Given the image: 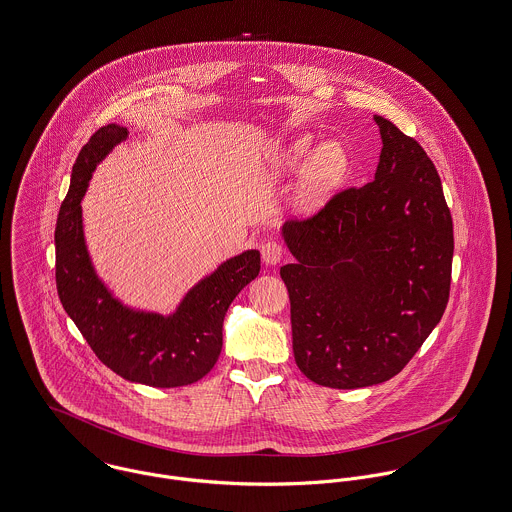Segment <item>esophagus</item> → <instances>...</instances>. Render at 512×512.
<instances>
[{
	"label": "esophagus",
	"instance_id": "34e87169",
	"mask_svg": "<svg viewBox=\"0 0 512 512\" xmlns=\"http://www.w3.org/2000/svg\"><path fill=\"white\" fill-rule=\"evenodd\" d=\"M282 253H284V249H282V245H280V243H276V241H265V243L261 245V257H263V263H265V265H269V267H275V265L280 263Z\"/></svg>",
	"mask_w": 512,
	"mask_h": 512
}]
</instances>
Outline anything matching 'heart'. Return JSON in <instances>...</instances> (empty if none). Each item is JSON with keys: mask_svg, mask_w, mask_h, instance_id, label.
Segmentation results:
<instances>
[{"mask_svg": "<svg viewBox=\"0 0 512 512\" xmlns=\"http://www.w3.org/2000/svg\"><path fill=\"white\" fill-rule=\"evenodd\" d=\"M312 144L310 136H300L280 154L282 171H294L306 161L294 191V204L300 210H310L329 197L349 169V158L341 144L323 142L315 150Z\"/></svg>", "mask_w": 512, "mask_h": 512, "instance_id": "obj_1", "label": "heart"}]
</instances>
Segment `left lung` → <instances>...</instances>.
<instances>
[{
	"instance_id": "left-lung-1",
	"label": "left lung",
	"mask_w": 512,
	"mask_h": 512,
	"mask_svg": "<svg viewBox=\"0 0 512 512\" xmlns=\"http://www.w3.org/2000/svg\"><path fill=\"white\" fill-rule=\"evenodd\" d=\"M382 152L374 181L286 222L298 368L319 386L388 382L438 325L450 294L454 234L442 183L425 150L374 115Z\"/></svg>"
}]
</instances>
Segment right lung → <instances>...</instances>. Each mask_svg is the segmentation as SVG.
Returning a JSON list of instances; mask_svg holds the SVG:
<instances>
[{
  "label": "right lung",
  "mask_w": 512,
  "mask_h": 512,
  "mask_svg": "<svg viewBox=\"0 0 512 512\" xmlns=\"http://www.w3.org/2000/svg\"><path fill=\"white\" fill-rule=\"evenodd\" d=\"M126 136V126L115 122L99 128L74 163L54 232L58 296L93 353L120 378L152 388L189 386L206 376L222 353L224 317L259 275L261 253L247 249L218 265L185 292L171 314L124 304L93 265L81 200L97 165Z\"/></svg>",
  "instance_id": "1"
}]
</instances>
